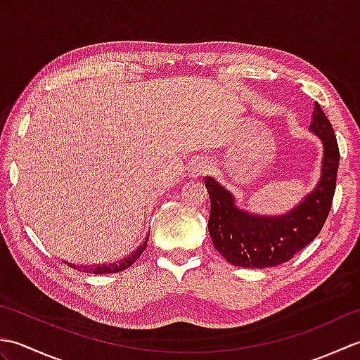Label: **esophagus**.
Returning <instances> with one entry per match:
<instances>
[{
    "mask_svg": "<svg viewBox=\"0 0 360 360\" xmlns=\"http://www.w3.org/2000/svg\"><path fill=\"white\" fill-rule=\"evenodd\" d=\"M204 172H205V164L202 160H195V162L188 168V174L192 176V178H198V176L204 174Z\"/></svg>",
    "mask_w": 360,
    "mask_h": 360,
    "instance_id": "esophagus-1",
    "label": "esophagus"
}]
</instances>
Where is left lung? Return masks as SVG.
Wrapping results in <instances>:
<instances>
[{"label":"left lung","mask_w":360,"mask_h":360,"mask_svg":"<svg viewBox=\"0 0 360 360\" xmlns=\"http://www.w3.org/2000/svg\"><path fill=\"white\" fill-rule=\"evenodd\" d=\"M311 133L323 145L322 170L316 188L281 217H259L240 209L235 196L213 178H205L210 196L209 233L213 248L229 263L248 269L278 266L316 238L331 210L339 168V145L333 125L314 105Z\"/></svg>","instance_id":"8db88e82"}]
</instances>
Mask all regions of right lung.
Here are the masks:
<instances>
[{
	"label": "right lung",
	"instance_id": "right-lung-1",
	"mask_svg": "<svg viewBox=\"0 0 360 360\" xmlns=\"http://www.w3.org/2000/svg\"><path fill=\"white\" fill-rule=\"evenodd\" d=\"M147 241H148V238L145 240L139 248H137L131 255H128V257H125L124 259H120L119 263H111V264H102V266H98V267H83V271L82 272H91V274H114V272H120V271H125L127 267H129L131 266L137 258L141 257V254L142 252L145 250V248H147ZM70 266H72V267H75L74 264H70Z\"/></svg>",
	"mask_w": 360,
	"mask_h": 360
}]
</instances>
